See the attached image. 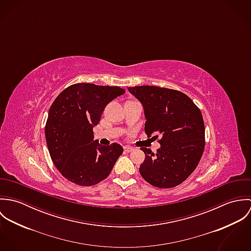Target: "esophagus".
I'll use <instances>...</instances> for the list:
<instances>
[{
  "label": "esophagus",
  "mask_w": 251,
  "mask_h": 251,
  "mask_svg": "<svg viewBox=\"0 0 251 251\" xmlns=\"http://www.w3.org/2000/svg\"><path fill=\"white\" fill-rule=\"evenodd\" d=\"M124 151H125L126 152H130V151H133V148H131V147H129V146H125V147H124Z\"/></svg>",
  "instance_id": "34e87169"
}]
</instances>
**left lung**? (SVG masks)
<instances>
[{"instance_id":"8db88e82","label":"left lung","mask_w":251,"mask_h":251,"mask_svg":"<svg viewBox=\"0 0 251 251\" xmlns=\"http://www.w3.org/2000/svg\"><path fill=\"white\" fill-rule=\"evenodd\" d=\"M128 91L143 104L147 136L160 137L155 153L141 148L145 152L141 176L159 188L179 185L195 170L204 151L205 126L200 109L177 90L136 86Z\"/></svg>"}]
</instances>
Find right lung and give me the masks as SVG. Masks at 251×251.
<instances>
[{
	"label": "right lung",
	"instance_id": "1",
	"mask_svg": "<svg viewBox=\"0 0 251 251\" xmlns=\"http://www.w3.org/2000/svg\"><path fill=\"white\" fill-rule=\"evenodd\" d=\"M126 91L117 86L77 83L65 89L53 101L45 125L51 159L63 177L82 186L106 179L123 147L94 141L93 127L108 103Z\"/></svg>",
	"mask_w": 251,
	"mask_h": 251
}]
</instances>
